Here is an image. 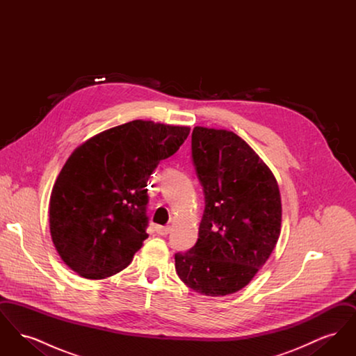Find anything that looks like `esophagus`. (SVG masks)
<instances>
[{
    "label": "esophagus",
    "instance_id": "esophagus-1",
    "mask_svg": "<svg viewBox=\"0 0 356 356\" xmlns=\"http://www.w3.org/2000/svg\"><path fill=\"white\" fill-rule=\"evenodd\" d=\"M170 227H161V225H156V232L161 236H167L170 234Z\"/></svg>",
    "mask_w": 356,
    "mask_h": 356
}]
</instances>
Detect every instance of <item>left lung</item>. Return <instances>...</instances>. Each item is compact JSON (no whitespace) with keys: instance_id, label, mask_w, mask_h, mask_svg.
<instances>
[{"instance_id":"left-lung-1","label":"left lung","mask_w":356,"mask_h":356,"mask_svg":"<svg viewBox=\"0 0 356 356\" xmlns=\"http://www.w3.org/2000/svg\"><path fill=\"white\" fill-rule=\"evenodd\" d=\"M192 159L205 209L197 243L175 254V268L200 295H231L254 279L279 240L280 191L268 165L231 131L195 127Z\"/></svg>"}]
</instances>
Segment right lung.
<instances>
[{"instance_id":"right-lung-1","label":"right lung","mask_w":356,"mask_h":356,"mask_svg":"<svg viewBox=\"0 0 356 356\" xmlns=\"http://www.w3.org/2000/svg\"><path fill=\"white\" fill-rule=\"evenodd\" d=\"M191 128L134 120L88 138L51 189L53 244L72 271L100 280L129 266L148 237L147 181Z\"/></svg>"}]
</instances>
